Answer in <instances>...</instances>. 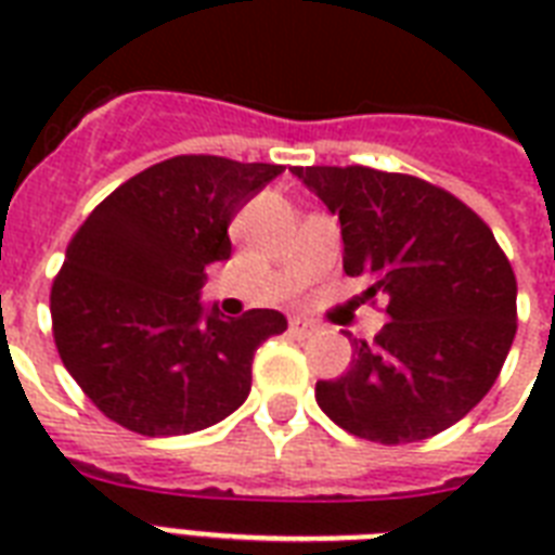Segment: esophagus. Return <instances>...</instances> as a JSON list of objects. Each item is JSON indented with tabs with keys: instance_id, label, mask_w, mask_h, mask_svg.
I'll use <instances>...</instances> for the list:
<instances>
[{
	"instance_id": "obj_1",
	"label": "esophagus",
	"mask_w": 555,
	"mask_h": 555,
	"mask_svg": "<svg viewBox=\"0 0 555 555\" xmlns=\"http://www.w3.org/2000/svg\"><path fill=\"white\" fill-rule=\"evenodd\" d=\"M287 328H291V334H294V337H311V334H313V322L305 320V317H291V322H287Z\"/></svg>"
}]
</instances>
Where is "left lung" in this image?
<instances>
[{
    "label": "left lung",
    "instance_id": "1",
    "mask_svg": "<svg viewBox=\"0 0 555 555\" xmlns=\"http://www.w3.org/2000/svg\"><path fill=\"white\" fill-rule=\"evenodd\" d=\"M339 216L343 268L388 296L377 337L317 383V403L357 438L414 443L490 391L516 337V273L495 235L452 192L371 167L291 169Z\"/></svg>",
    "mask_w": 555,
    "mask_h": 555
}]
</instances>
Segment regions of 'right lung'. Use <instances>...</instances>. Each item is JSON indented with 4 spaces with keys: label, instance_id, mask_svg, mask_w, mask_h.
Masks as SVG:
<instances>
[{
    "label": "right lung",
    "instance_id": "obj_1",
    "mask_svg": "<svg viewBox=\"0 0 555 555\" xmlns=\"http://www.w3.org/2000/svg\"><path fill=\"white\" fill-rule=\"evenodd\" d=\"M285 169L178 155L117 186L74 233L51 287L60 360L124 429L167 438L224 421L250 395L256 348L279 311L224 317L201 305L207 264L233 253L227 227Z\"/></svg>",
    "mask_w": 555,
    "mask_h": 555
}]
</instances>
